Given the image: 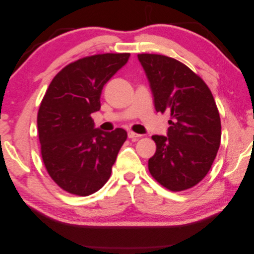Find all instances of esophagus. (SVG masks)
<instances>
[{
    "label": "esophagus",
    "instance_id": "34e87169",
    "mask_svg": "<svg viewBox=\"0 0 254 254\" xmlns=\"http://www.w3.org/2000/svg\"><path fill=\"white\" fill-rule=\"evenodd\" d=\"M140 136H141V134H137V133H135L133 131H128V137H129V139H133L135 141L137 137H140Z\"/></svg>",
    "mask_w": 254,
    "mask_h": 254
}]
</instances>
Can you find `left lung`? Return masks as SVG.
<instances>
[{
  "label": "left lung",
  "instance_id": "obj_1",
  "mask_svg": "<svg viewBox=\"0 0 254 254\" xmlns=\"http://www.w3.org/2000/svg\"><path fill=\"white\" fill-rule=\"evenodd\" d=\"M157 112H168L167 134L152 135L148 170L160 184L179 191L200 182L220 145V118L205 82L186 64L157 54H139Z\"/></svg>",
  "mask_w": 254,
  "mask_h": 254
}]
</instances>
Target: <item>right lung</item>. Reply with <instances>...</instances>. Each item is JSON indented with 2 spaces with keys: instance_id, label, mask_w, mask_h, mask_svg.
Listing matches in <instances>:
<instances>
[{
  "instance_id": "1",
  "label": "right lung",
  "mask_w": 254,
  "mask_h": 254,
  "mask_svg": "<svg viewBox=\"0 0 254 254\" xmlns=\"http://www.w3.org/2000/svg\"><path fill=\"white\" fill-rule=\"evenodd\" d=\"M129 57L102 54L75 61L54 77L42 99L37 118L42 159L51 178L68 193L91 195L110 178L127 132L95 128L91 114L101 109L104 86Z\"/></svg>"
}]
</instances>
